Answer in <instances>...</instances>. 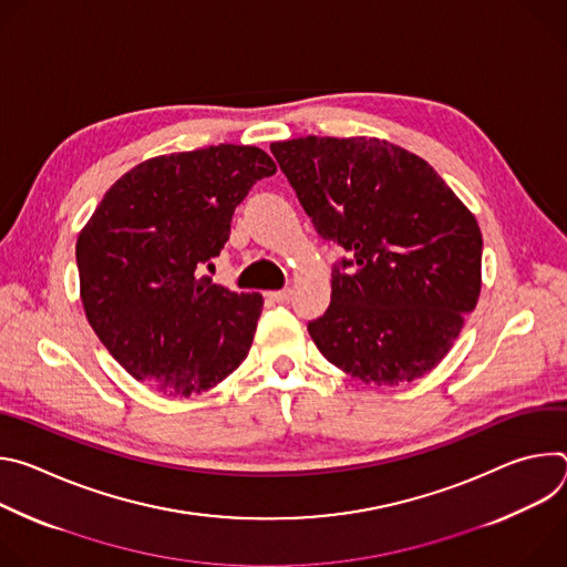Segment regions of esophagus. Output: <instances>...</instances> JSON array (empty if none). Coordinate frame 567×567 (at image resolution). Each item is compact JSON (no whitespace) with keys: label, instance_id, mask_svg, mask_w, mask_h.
<instances>
[{"label":"esophagus","instance_id":"1","mask_svg":"<svg viewBox=\"0 0 567 567\" xmlns=\"http://www.w3.org/2000/svg\"><path fill=\"white\" fill-rule=\"evenodd\" d=\"M269 298L274 302H289L291 300V289H280V291H269Z\"/></svg>","mask_w":567,"mask_h":567}]
</instances>
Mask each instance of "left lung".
<instances>
[{
  "instance_id": "1",
  "label": "left lung",
  "mask_w": 567,
  "mask_h": 567,
  "mask_svg": "<svg viewBox=\"0 0 567 567\" xmlns=\"http://www.w3.org/2000/svg\"><path fill=\"white\" fill-rule=\"evenodd\" d=\"M271 152L318 235L352 256L332 271L328 311L307 326L320 354L374 385L431 372L480 296L475 215L422 156L390 141L300 136Z\"/></svg>"
}]
</instances>
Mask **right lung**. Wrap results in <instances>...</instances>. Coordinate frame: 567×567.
Here are the masks:
<instances>
[{
    "label": "right lung",
    "instance_id": "1",
    "mask_svg": "<svg viewBox=\"0 0 567 567\" xmlns=\"http://www.w3.org/2000/svg\"><path fill=\"white\" fill-rule=\"evenodd\" d=\"M276 173L256 145L152 156L101 199L75 241L80 300L110 354L168 396H193L247 359L260 293L202 276L230 235L235 206Z\"/></svg>",
    "mask_w": 567,
    "mask_h": 567
}]
</instances>
